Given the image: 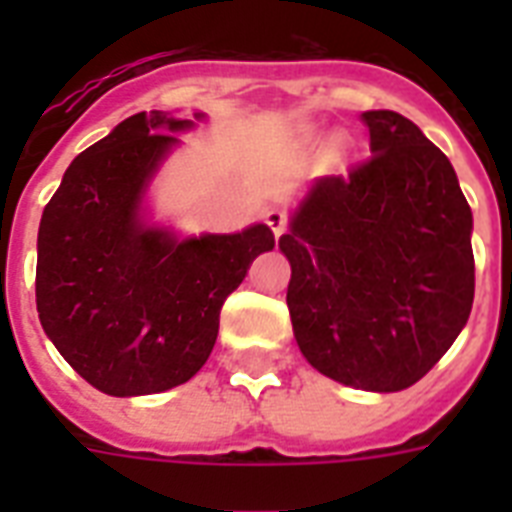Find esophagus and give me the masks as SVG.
<instances>
[{
	"instance_id": "34e87169",
	"label": "esophagus",
	"mask_w": 512,
	"mask_h": 512,
	"mask_svg": "<svg viewBox=\"0 0 512 512\" xmlns=\"http://www.w3.org/2000/svg\"><path fill=\"white\" fill-rule=\"evenodd\" d=\"M265 223L271 225V231L276 239L287 233V215H284L281 209H268V212H265Z\"/></svg>"
}]
</instances>
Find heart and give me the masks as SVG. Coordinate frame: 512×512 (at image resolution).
Returning <instances> with one entry per match:
<instances>
[{"label":"heart","instance_id":"b5f03b06","mask_svg":"<svg viewBox=\"0 0 512 512\" xmlns=\"http://www.w3.org/2000/svg\"><path fill=\"white\" fill-rule=\"evenodd\" d=\"M321 132L319 130H308V140H319ZM350 151V143L345 138H335L332 140V154L335 156H348Z\"/></svg>","mask_w":512,"mask_h":512}]
</instances>
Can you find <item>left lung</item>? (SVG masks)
<instances>
[{"label":"left lung","mask_w":512,"mask_h":512,"mask_svg":"<svg viewBox=\"0 0 512 512\" xmlns=\"http://www.w3.org/2000/svg\"><path fill=\"white\" fill-rule=\"evenodd\" d=\"M372 156L319 177L289 215V316L313 369L396 393L438 364L476 292L473 212L444 151L396 111H366Z\"/></svg>","instance_id":"8db88e82"}]
</instances>
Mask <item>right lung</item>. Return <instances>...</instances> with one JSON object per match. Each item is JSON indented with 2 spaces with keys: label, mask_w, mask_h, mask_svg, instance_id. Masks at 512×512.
<instances>
[{
  "label": "right lung",
  "mask_w": 512,
  "mask_h": 512,
  "mask_svg": "<svg viewBox=\"0 0 512 512\" xmlns=\"http://www.w3.org/2000/svg\"><path fill=\"white\" fill-rule=\"evenodd\" d=\"M204 119L201 111L193 114ZM191 119L140 111L76 156L44 207L36 311L58 353L108 396L183 385L215 348L220 308L273 231L180 236L151 220L146 193Z\"/></svg>",
  "instance_id": "1"
}]
</instances>
